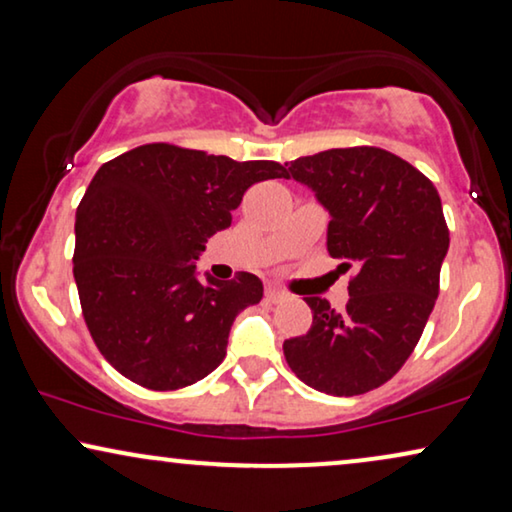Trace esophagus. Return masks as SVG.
Returning a JSON list of instances; mask_svg holds the SVG:
<instances>
[{
  "label": "esophagus",
  "instance_id": "esophagus-1",
  "mask_svg": "<svg viewBox=\"0 0 512 512\" xmlns=\"http://www.w3.org/2000/svg\"><path fill=\"white\" fill-rule=\"evenodd\" d=\"M285 297H287V294L283 290H278V287H273V285L266 287V299L273 301V304H276V301H283Z\"/></svg>",
  "mask_w": 512,
  "mask_h": 512
}]
</instances>
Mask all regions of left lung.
<instances>
[{"instance_id": "obj_1", "label": "left lung", "mask_w": 512, "mask_h": 512, "mask_svg": "<svg viewBox=\"0 0 512 512\" xmlns=\"http://www.w3.org/2000/svg\"><path fill=\"white\" fill-rule=\"evenodd\" d=\"M327 208V250L355 269L343 311L306 297L313 325L283 343L313 390L355 397L385 385L420 341L438 297L450 232L434 183L383 148H331L290 162Z\"/></svg>"}]
</instances>
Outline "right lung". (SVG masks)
Listing matches in <instances>:
<instances>
[{"label": "right lung", "mask_w": 512, "mask_h": 512, "mask_svg": "<svg viewBox=\"0 0 512 512\" xmlns=\"http://www.w3.org/2000/svg\"><path fill=\"white\" fill-rule=\"evenodd\" d=\"M285 176L278 162L171 143L99 167L76 211L74 278L92 341L115 371L167 392L218 369L234 318L264 287L246 271L199 280L194 259L232 225L250 185Z\"/></svg>", "instance_id": "1"}]
</instances>
